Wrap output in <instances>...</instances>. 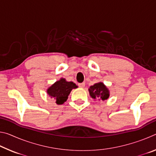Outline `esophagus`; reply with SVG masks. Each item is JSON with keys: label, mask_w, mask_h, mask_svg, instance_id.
<instances>
[{"label": "esophagus", "mask_w": 156, "mask_h": 156, "mask_svg": "<svg viewBox=\"0 0 156 156\" xmlns=\"http://www.w3.org/2000/svg\"><path fill=\"white\" fill-rule=\"evenodd\" d=\"M78 86L81 88H84L85 87V83H79Z\"/></svg>", "instance_id": "obj_1"}]
</instances>
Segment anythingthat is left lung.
Segmentation results:
<instances>
[{"mask_svg": "<svg viewBox=\"0 0 156 156\" xmlns=\"http://www.w3.org/2000/svg\"><path fill=\"white\" fill-rule=\"evenodd\" d=\"M88 90L90 96L94 100L98 99L99 100H101L102 101H105L110 96L109 89L102 82H99L90 86Z\"/></svg>", "mask_w": 156, "mask_h": 156, "instance_id": "obj_1", "label": "left lung"}]
</instances>
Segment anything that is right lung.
<instances>
[{"label":"right lung","mask_w":156,"mask_h":156,"mask_svg":"<svg viewBox=\"0 0 156 156\" xmlns=\"http://www.w3.org/2000/svg\"><path fill=\"white\" fill-rule=\"evenodd\" d=\"M76 88L78 86L74 83L68 82L65 78H61L47 88V94L51 98L56 100L57 105H62L67 101L72 89Z\"/></svg>","instance_id":"right-lung-1"}]
</instances>
